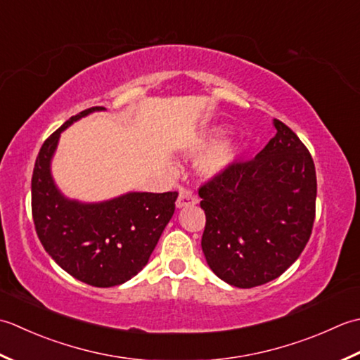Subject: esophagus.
<instances>
[{
    "label": "esophagus",
    "mask_w": 360,
    "mask_h": 360,
    "mask_svg": "<svg viewBox=\"0 0 360 360\" xmlns=\"http://www.w3.org/2000/svg\"><path fill=\"white\" fill-rule=\"evenodd\" d=\"M197 202H199V199H197V195L194 194L193 189H189V188H180L179 189V199H177V202H175L177 208L189 207V205H195Z\"/></svg>",
    "instance_id": "34e87169"
}]
</instances>
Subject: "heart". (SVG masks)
Returning <instances> with one entry per match:
<instances>
[{
    "label": "heart",
    "instance_id": "1",
    "mask_svg": "<svg viewBox=\"0 0 360 360\" xmlns=\"http://www.w3.org/2000/svg\"><path fill=\"white\" fill-rule=\"evenodd\" d=\"M221 134H222V130L214 131V134H212L203 144L207 146L210 143H214L216 138ZM236 157H238V146L234 143H230V141L222 143V144L216 146L214 149L210 150L207 155L202 158L200 171L207 175L219 174L224 169H226L230 165H233V161L236 160Z\"/></svg>",
    "mask_w": 360,
    "mask_h": 360
}]
</instances>
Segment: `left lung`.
Instances as JSON below:
<instances>
[{
  "label": "left lung",
  "instance_id": "8db88e82",
  "mask_svg": "<svg viewBox=\"0 0 360 360\" xmlns=\"http://www.w3.org/2000/svg\"><path fill=\"white\" fill-rule=\"evenodd\" d=\"M252 160H236L199 188L202 250L221 280L250 289L283 275L307 244L317 177L309 150L280 120Z\"/></svg>",
  "mask_w": 360,
  "mask_h": 360
}]
</instances>
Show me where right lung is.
Listing matches in <instances>:
<instances>
[{
  "mask_svg": "<svg viewBox=\"0 0 360 360\" xmlns=\"http://www.w3.org/2000/svg\"><path fill=\"white\" fill-rule=\"evenodd\" d=\"M77 113L49 135L35 160L31 185L37 236L65 272L94 288L129 281L146 264L175 211L177 191L129 193L102 203H79L58 193L49 163L62 130L88 113Z\"/></svg>",
  "mask_w": 360,
  "mask_h": 360,
  "instance_id": "1",
  "label": "right lung"
}]
</instances>
